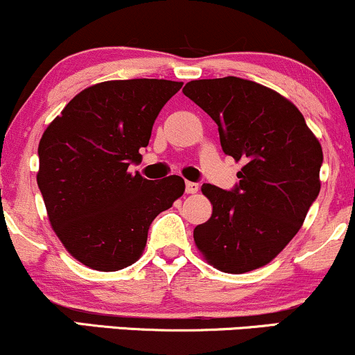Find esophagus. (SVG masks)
<instances>
[{
	"label": "esophagus",
	"instance_id": "esophagus-1",
	"mask_svg": "<svg viewBox=\"0 0 355 355\" xmlns=\"http://www.w3.org/2000/svg\"><path fill=\"white\" fill-rule=\"evenodd\" d=\"M185 191H187V193H197V191H198V183L187 182L185 183Z\"/></svg>",
	"mask_w": 355,
	"mask_h": 355
}]
</instances>
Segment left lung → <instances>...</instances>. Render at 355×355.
<instances>
[{
  "label": "left lung",
  "mask_w": 355,
  "mask_h": 355,
  "mask_svg": "<svg viewBox=\"0 0 355 355\" xmlns=\"http://www.w3.org/2000/svg\"><path fill=\"white\" fill-rule=\"evenodd\" d=\"M183 93L217 123L225 155L243 162L235 189L202 187L214 210L195 227V245L227 274L267 266L295 237L319 195V140L294 103L255 81L195 80Z\"/></svg>",
  "instance_id": "1"
}]
</instances>
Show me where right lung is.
I'll return each instance as SVG.
<instances>
[{
  "label": "right lung",
  "mask_w": 355,
  "mask_h": 355,
  "mask_svg": "<svg viewBox=\"0 0 355 355\" xmlns=\"http://www.w3.org/2000/svg\"><path fill=\"white\" fill-rule=\"evenodd\" d=\"M182 85L103 81L80 92L44 130L36 180L53 230L83 266L115 272L135 263L153 218L185 191L178 175L152 182L128 172Z\"/></svg>",
  "instance_id": "1"
}]
</instances>
